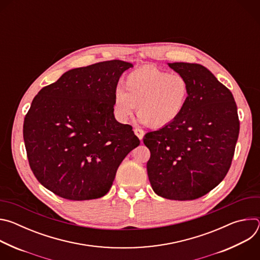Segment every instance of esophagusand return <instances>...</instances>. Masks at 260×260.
<instances>
[{
  "label": "esophagus",
  "instance_id": "1",
  "mask_svg": "<svg viewBox=\"0 0 260 260\" xmlns=\"http://www.w3.org/2000/svg\"><path fill=\"white\" fill-rule=\"evenodd\" d=\"M134 133H135V135H136L140 140L143 139V137H144V132H143L141 128H135V129H134Z\"/></svg>",
  "mask_w": 260,
  "mask_h": 260
}]
</instances>
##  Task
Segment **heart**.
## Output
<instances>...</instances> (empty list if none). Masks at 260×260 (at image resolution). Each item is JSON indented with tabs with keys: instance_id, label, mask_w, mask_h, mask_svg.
I'll use <instances>...</instances> for the list:
<instances>
[{
	"instance_id": "1",
	"label": "heart",
	"mask_w": 260,
	"mask_h": 260,
	"mask_svg": "<svg viewBox=\"0 0 260 260\" xmlns=\"http://www.w3.org/2000/svg\"><path fill=\"white\" fill-rule=\"evenodd\" d=\"M125 90L117 87L113 96V113L125 123L138 105V119L158 128L175 121L183 112L189 95L186 78L168 73L152 64L131 72L124 80Z\"/></svg>"
}]
</instances>
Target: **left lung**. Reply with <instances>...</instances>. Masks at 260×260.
<instances>
[{"label": "left lung", "instance_id": "left-lung-1", "mask_svg": "<svg viewBox=\"0 0 260 260\" xmlns=\"http://www.w3.org/2000/svg\"><path fill=\"white\" fill-rule=\"evenodd\" d=\"M186 78L189 95L181 115L145 135L147 173L154 192L165 199L192 201L210 192L226 176L240 132L231 90L204 66L168 63Z\"/></svg>", "mask_w": 260, "mask_h": 260}]
</instances>
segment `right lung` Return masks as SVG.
Listing matches in <instances>:
<instances>
[{
	"label": "right lung",
	"mask_w": 260,
	"mask_h": 260,
	"mask_svg": "<svg viewBox=\"0 0 260 260\" xmlns=\"http://www.w3.org/2000/svg\"><path fill=\"white\" fill-rule=\"evenodd\" d=\"M132 67L114 59L72 69L34 98L23 140L29 167L45 188L71 201L110 190L119 165L140 144L113 113L118 80Z\"/></svg>",
	"instance_id": "obj_1"
}]
</instances>
